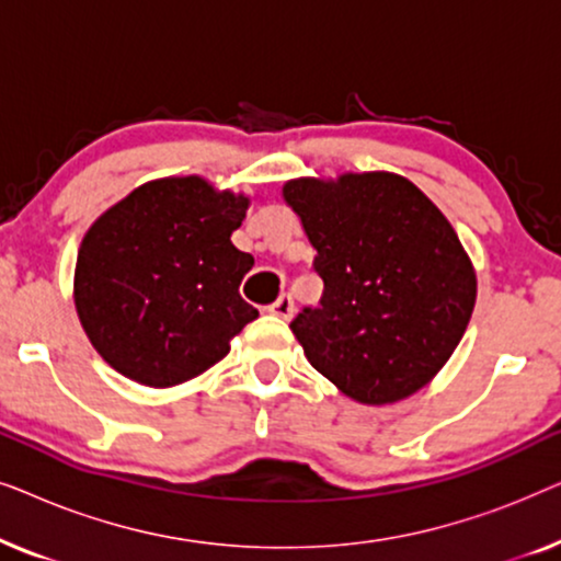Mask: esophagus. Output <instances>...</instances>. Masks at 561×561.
Here are the masks:
<instances>
[{"instance_id": "esophagus-1", "label": "esophagus", "mask_w": 561, "mask_h": 561, "mask_svg": "<svg viewBox=\"0 0 561 561\" xmlns=\"http://www.w3.org/2000/svg\"><path fill=\"white\" fill-rule=\"evenodd\" d=\"M271 311L280 319H290V317H294V298H290L288 294L278 296V301L271 306Z\"/></svg>"}]
</instances>
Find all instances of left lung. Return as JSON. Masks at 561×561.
I'll return each mask as SVG.
<instances>
[{"label": "left lung", "mask_w": 561, "mask_h": 561, "mask_svg": "<svg viewBox=\"0 0 561 561\" xmlns=\"http://www.w3.org/2000/svg\"><path fill=\"white\" fill-rule=\"evenodd\" d=\"M321 309L290 321L313 370L365 405L419 393L470 324L478 275L455 227L409 179L388 171L290 179Z\"/></svg>", "instance_id": "left-lung-1"}]
</instances>
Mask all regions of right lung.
<instances>
[{
	"instance_id": "obj_1",
	"label": "right lung",
	"mask_w": 561,
	"mask_h": 561,
	"mask_svg": "<svg viewBox=\"0 0 561 561\" xmlns=\"http://www.w3.org/2000/svg\"><path fill=\"white\" fill-rule=\"evenodd\" d=\"M248 194L202 175L142 183L83 234L73 304L106 365L148 388L194 380L227 357L257 309L240 283L255 265L232 244Z\"/></svg>"
}]
</instances>
